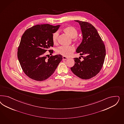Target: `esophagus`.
<instances>
[{"label": "esophagus", "mask_w": 124, "mask_h": 124, "mask_svg": "<svg viewBox=\"0 0 124 124\" xmlns=\"http://www.w3.org/2000/svg\"><path fill=\"white\" fill-rule=\"evenodd\" d=\"M68 59V57H66V56H63L62 57V60H67V59Z\"/></svg>", "instance_id": "34e87169"}]
</instances>
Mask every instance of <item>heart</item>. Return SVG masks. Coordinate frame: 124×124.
I'll return each mask as SVG.
<instances>
[{"mask_svg":"<svg viewBox=\"0 0 124 124\" xmlns=\"http://www.w3.org/2000/svg\"><path fill=\"white\" fill-rule=\"evenodd\" d=\"M63 31L66 34L68 35L72 38V41L74 42H78L79 40V38L78 36V31L76 28L72 26H68L63 29ZM59 37V33L57 31L54 32L52 36V41L54 44H56L58 42ZM75 48L72 46H61L56 49L57 54L61 55L64 56L69 57L71 56L74 52Z\"/></svg>","mask_w":124,"mask_h":124,"instance_id":"1","label":"heart"}]
</instances>
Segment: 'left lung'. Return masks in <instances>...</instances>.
Here are the masks:
<instances>
[{"label":"left lung","instance_id":"8db88e82","mask_svg":"<svg viewBox=\"0 0 124 124\" xmlns=\"http://www.w3.org/2000/svg\"><path fill=\"white\" fill-rule=\"evenodd\" d=\"M80 24L83 40L76 50L83 58H74L75 64L72 72L83 79L91 78L98 74L103 67L106 55L104 43L96 28L88 22L75 20Z\"/></svg>","mask_w":124,"mask_h":124}]
</instances>
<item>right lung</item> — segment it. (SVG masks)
<instances>
[{
	"mask_svg": "<svg viewBox=\"0 0 124 124\" xmlns=\"http://www.w3.org/2000/svg\"><path fill=\"white\" fill-rule=\"evenodd\" d=\"M60 25L37 24L27 29L23 34L18 48L17 56L24 73L31 79L37 81L46 80L52 75L62 59L56 55L48 59L45 53L48 51L52 55L53 50V33Z\"/></svg>",
	"mask_w": 124,
	"mask_h": 124,
	"instance_id": "right-lung-1",
	"label": "right lung"
}]
</instances>
